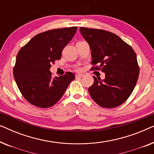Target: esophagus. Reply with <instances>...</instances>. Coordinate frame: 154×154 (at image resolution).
I'll use <instances>...</instances> for the list:
<instances>
[{
	"mask_svg": "<svg viewBox=\"0 0 154 154\" xmlns=\"http://www.w3.org/2000/svg\"><path fill=\"white\" fill-rule=\"evenodd\" d=\"M83 73H78V74L75 75V77L76 78H80V77H83Z\"/></svg>",
	"mask_w": 154,
	"mask_h": 154,
	"instance_id": "1",
	"label": "esophagus"
}]
</instances>
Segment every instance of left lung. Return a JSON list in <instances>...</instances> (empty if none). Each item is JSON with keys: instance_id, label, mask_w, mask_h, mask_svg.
I'll list each match as a JSON object with an SVG mask.
<instances>
[{"instance_id": "left-lung-1", "label": "left lung", "mask_w": 154, "mask_h": 154, "mask_svg": "<svg viewBox=\"0 0 154 154\" xmlns=\"http://www.w3.org/2000/svg\"><path fill=\"white\" fill-rule=\"evenodd\" d=\"M80 31L91 50V69L105 73L104 80L93 76L94 83L88 88L90 96L102 107L120 106L132 94L138 80L140 67L135 52L109 31L85 27H81Z\"/></svg>"}]
</instances>
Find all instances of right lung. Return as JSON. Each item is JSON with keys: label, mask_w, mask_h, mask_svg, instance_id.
Instances as JSON below:
<instances>
[{"label": "right lung", "mask_w": 154, "mask_h": 154, "mask_svg": "<svg viewBox=\"0 0 154 154\" xmlns=\"http://www.w3.org/2000/svg\"><path fill=\"white\" fill-rule=\"evenodd\" d=\"M76 30L77 26H73L38 33L19 51L13 69L14 78L23 97L33 106H52L75 79L71 72L52 78L50 68L54 61L60 60L63 49Z\"/></svg>", "instance_id": "obj_1"}]
</instances>
